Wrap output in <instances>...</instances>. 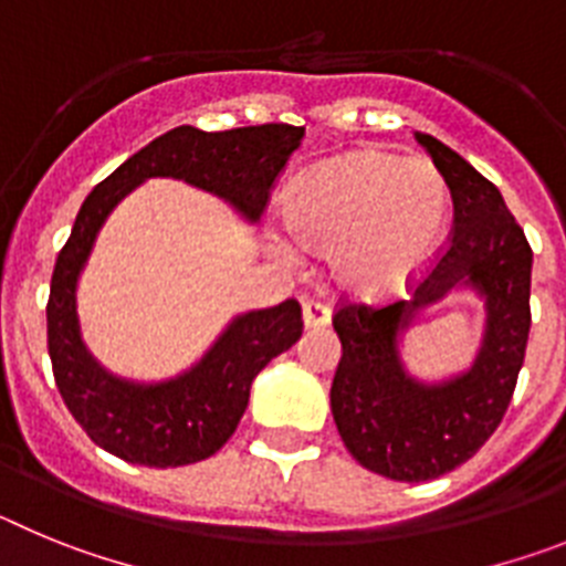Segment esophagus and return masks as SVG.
I'll return each mask as SVG.
<instances>
[{
  "instance_id": "esophagus-1",
  "label": "esophagus",
  "mask_w": 566,
  "mask_h": 566,
  "mask_svg": "<svg viewBox=\"0 0 566 566\" xmlns=\"http://www.w3.org/2000/svg\"><path fill=\"white\" fill-rule=\"evenodd\" d=\"M303 323L306 328H323L332 323V308L326 303H319V300H306L303 303Z\"/></svg>"
}]
</instances>
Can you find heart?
<instances>
[{
    "label": "heart",
    "mask_w": 566,
    "mask_h": 566,
    "mask_svg": "<svg viewBox=\"0 0 566 566\" xmlns=\"http://www.w3.org/2000/svg\"><path fill=\"white\" fill-rule=\"evenodd\" d=\"M283 209L303 247L332 252L339 286L382 294L433 258L451 192L431 161L363 149L297 175Z\"/></svg>",
    "instance_id": "heart-1"
}]
</instances>
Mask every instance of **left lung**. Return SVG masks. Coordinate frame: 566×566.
Instances as JSON below:
<instances>
[{
	"mask_svg": "<svg viewBox=\"0 0 566 566\" xmlns=\"http://www.w3.org/2000/svg\"><path fill=\"white\" fill-rule=\"evenodd\" d=\"M451 187L453 229L428 266L408 277L413 300L339 297L334 332L343 343L332 413L363 468L397 482H428L468 462L507 411L530 337V249L524 229L493 184L433 135H417ZM459 279L489 297V334L478 365L444 386L403 377L396 332Z\"/></svg>",
	"mask_w": 566,
	"mask_h": 566,
	"instance_id": "left-lung-1",
	"label": "left lung"
}]
</instances>
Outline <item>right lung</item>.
I'll list each match as a JSON object with an SVG mask.
<instances>
[{
    "mask_svg": "<svg viewBox=\"0 0 566 566\" xmlns=\"http://www.w3.org/2000/svg\"><path fill=\"white\" fill-rule=\"evenodd\" d=\"M303 127L258 124L223 133L175 127L107 175L82 203L50 280L48 352L59 394L87 437L113 457L147 468H181L229 442L249 405V388L303 334L297 300L243 314L192 371L164 385L109 377L78 337L76 280L109 209L153 175H172L221 195L258 221Z\"/></svg>",
    "mask_w": 566,
    "mask_h": 566,
    "instance_id": "add662e5",
    "label": "right lung"
}]
</instances>
